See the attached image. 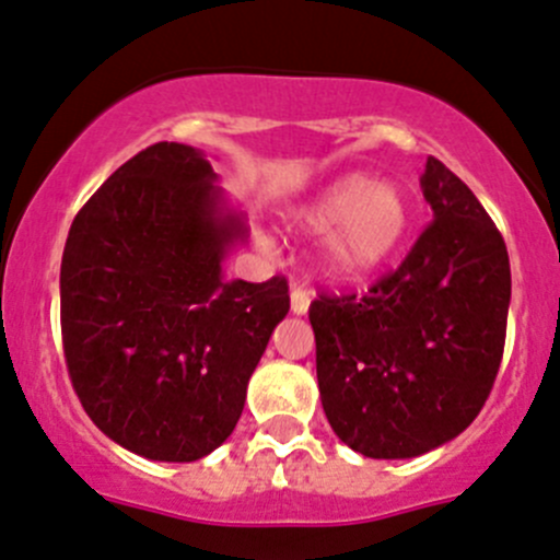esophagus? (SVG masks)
Returning <instances> with one entry per match:
<instances>
[{
	"label": "esophagus",
	"instance_id": "34e87169",
	"mask_svg": "<svg viewBox=\"0 0 560 560\" xmlns=\"http://www.w3.org/2000/svg\"><path fill=\"white\" fill-rule=\"evenodd\" d=\"M308 303H312V295H308L303 287H292L290 292V306H292V314H306L308 312Z\"/></svg>",
	"mask_w": 560,
	"mask_h": 560
}]
</instances>
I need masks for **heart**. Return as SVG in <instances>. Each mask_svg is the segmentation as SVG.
<instances>
[{"label":"heart","mask_w":560,"mask_h":560,"mask_svg":"<svg viewBox=\"0 0 560 560\" xmlns=\"http://www.w3.org/2000/svg\"><path fill=\"white\" fill-rule=\"evenodd\" d=\"M412 205L396 183L347 175L292 210L301 235H325L323 268L336 281H363L383 270L407 241Z\"/></svg>","instance_id":"obj_1"}]
</instances>
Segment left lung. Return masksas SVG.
I'll return each mask as SVG.
<instances>
[{"label":"left lung","instance_id":"obj_1","mask_svg":"<svg viewBox=\"0 0 560 560\" xmlns=\"http://www.w3.org/2000/svg\"><path fill=\"white\" fill-rule=\"evenodd\" d=\"M432 224L363 298L308 308L328 424L352 452L410 459L454 441L490 396L506 341V243L468 186L427 159Z\"/></svg>","mask_w":560,"mask_h":560}]
</instances>
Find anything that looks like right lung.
Wrapping results in <instances>:
<instances>
[{
  "instance_id": "1",
  "label": "right lung",
  "mask_w": 560,
  "mask_h": 560,
  "mask_svg": "<svg viewBox=\"0 0 560 560\" xmlns=\"http://www.w3.org/2000/svg\"><path fill=\"white\" fill-rule=\"evenodd\" d=\"M202 150L159 142L125 161L68 232L59 270L70 380L97 430L139 457L194 463L235 430L290 312L281 276L226 281L246 241Z\"/></svg>"
}]
</instances>
